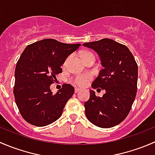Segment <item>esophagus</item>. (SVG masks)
<instances>
[{"mask_svg":"<svg viewBox=\"0 0 155 155\" xmlns=\"http://www.w3.org/2000/svg\"><path fill=\"white\" fill-rule=\"evenodd\" d=\"M81 91L80 88H79V87H75V93H78V92H79Z\"/></svg>","mask_w":155,"mask_h":155,"instance_id":"esophagus-1","label":"esophagus"}]
</instances>
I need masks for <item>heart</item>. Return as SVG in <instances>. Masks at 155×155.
Here are the masks:
<instances>
[{
    "instance_id": "b5f03b06",
    "label": "heart",
    "mask_w": 155,
    "mask_h": 155,
    "mask_svg": "<svg viewBox=\"0 0 155 155\" xmlns=\"http://www.w3.org/2000/svg\"><path fill=\"white\" fill-rule=\"evenodd\" d=\"M80 56L82 58V60H85V59L89 58H94V55L92 54L90 51H82L80 52ZM68 61V59H67L65 61L64 65H66ZM91 76L89 74H84V75H80V76H77L73 79V82L76 85H79V86H85L87 85L88 81L90 80Z\"/></svg>"
}]
</instances>
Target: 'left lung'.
<instances>
[{
    "instance_id": "8db88e82",
    "label": "left lung",
    "mask_w": 155,
    "mask_h": 155,
    "mask_svg": "<svg viewBox=\"0 0 155 155\" xmlns=\"http://www.w3.org/2000/svg\"><path fill=\"white\" fill-rule=\"evenodd\" d=\"M83 46L97 53L104 67L91 87L106 91L100 97L90 90V98L85 103V115L94 125L112 127L124 121L130 111L137 95L138 66L129 48L111 39Z\"/></svg>"
}]
</instances>
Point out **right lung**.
<instances>
[{
    "label": "right lung",
    "instance_id": "add662e5",
    "mask_svg": "<svg viewBox=\"0 0 155 155\" xmlns=\"http://www.w3.org/2000/svg\"><path fill=\"white\" fill-rule=\"evenodd\" d=\"M80 44H67L45 39L28 45L23 51L15 70L13 88L15 104L22 118L29 124L46 126L58 119L74 87L64 84L52 94L50 85L67 58Z\"/></svg>",
    "mask_w": 155,
    "mask_h": 155
}]
</instances>
